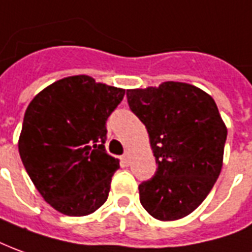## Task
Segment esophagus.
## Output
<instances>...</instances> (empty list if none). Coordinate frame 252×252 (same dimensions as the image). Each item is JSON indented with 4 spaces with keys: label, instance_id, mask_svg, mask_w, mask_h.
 Masks as SVG:
<instances>
[{
    "label": "esophagus",
    "instance_id": "1",
    "mask_svg": "<svg viewBox=\"0 0 252 252\" xmlns=\"http://www.w3.org/2000/svg\"><path fill=\"white\" fill-rule=\"evenodd\" d=\"M121 159H123V163H124V165H128V163H129V159H131V154H129V151H126Z\"/></svg>",
    "mask_w": 252,
    "mask_h": 252
}]
</instances>
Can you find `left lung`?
Returning <instances> with one entry per match:
<instances>
[{
    "mask_svg": "<svg viewBox=\"0 0 252 252\" xmlns=\"http://www.w3.org/2000/svg\"><path fill=\"white\" fill-rule=\"evenodd\" d=\"M126 99L147 128L158 163L156 175L139 184L140 203L159 221L186 217L205 200L222 168L228 131L216 102L180 82L126 90Z\"/></svg>",
    "mask_w": 252,
    "mask_h": 252,
    "instance_id": "obj_1",
    "label": "left lung"
}]
</instances>
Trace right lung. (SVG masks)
I'll return each instance as SVG.
<instances>
[{
    "instance_id": "add662e5",
    "label": "right lung",
    "mask_w": 252,
    "mask_h": 252,
    "mask_svg": "<svg viewBox=\"0 0 252 252\" xmlns=\"http://www.w3.org/2000/svg\"><path fill=\"white\" fill-rule=\"evenodd\" d=\"M124 94L79 75L54 82L30 102L19 153L36 189L57 212L82 217L108 199L120 163L105 149L106 121Z\"/></svg>"
}]
</instances>
